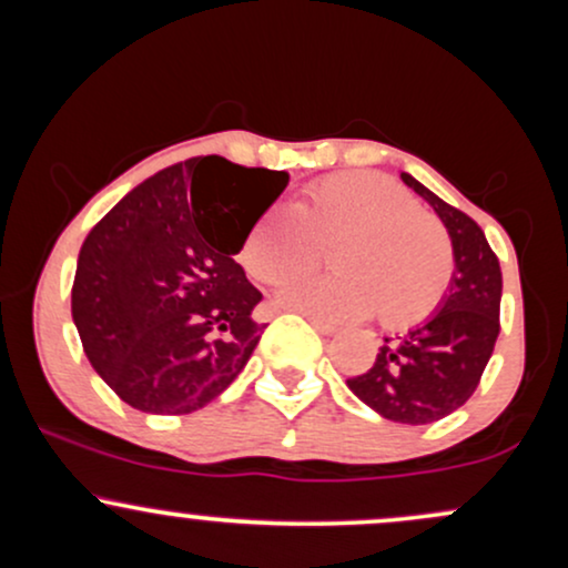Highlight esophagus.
Returning <instances> with one entry per match:
<instances>
[{"mask_svg": "<svg viewBox=\"0 0 568 568\" xmlns=\"http://www.w3.org/2000/svg\"><path fill=\"white\" fill-rule=\"evenodd\" d=\"M306 321H310L312 325H315V328L321 331L323 336H334V334H336V325L325 323V321H321V317H315V315H306Z\"/></svg>", "mask_w": 568, "mask_h": 568, "instance_id": "34e87169", "label": "esophagus"}]
</instances>
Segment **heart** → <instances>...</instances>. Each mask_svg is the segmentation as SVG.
<instances>
[{
  "label": "heart",
  "instance_id": "obj_1",
  "mask_svg": "<svg viewBox=\"0 0 568 568\" xmlns=\"http://www.w3.org/2000/svg\"><path fill=\"white\" fill-rule=\"evenodd\" d=\"M338 272L283 291V302L331 321L374 315L384 328L422 325L438 310L454 275L446 226L414 205L382 173L347 171L306 186L296 205L277 202L253 221L240 262L264 285H285L317 264L331 243Z\"/></svg>",
  "mask_w": 568,
  "mask_h": 568
}]
</instances>
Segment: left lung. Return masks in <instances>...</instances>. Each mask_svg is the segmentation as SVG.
Masks as SVG:
<instances>
[{"instance_id": "left-lung-1", "label": "left lung", "mask_w": 568, "mask_h": 568, "mask_svg": "<svg viewBox=\"0 0 568 568\" xmlns=\"http://www.w3.org/2000/svg\"><path fill=\"white\" fill-rule=\"evenodd\" d=\"M400 179L425 197L454 245V277L443 306L408 334L384 338L366 374L347 387L384 419L429 425L465 406L480 384L499 336L501 270L484 230L419 181Z\"/></svg>"}]
</instances>
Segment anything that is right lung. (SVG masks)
<instances>
[{"instance_id": "right-lung-1", "label": "right lung", "mask_w": 568, "mask_h": 568, "mask_svg": "<svg viewBox=\"0 0 568 568\" xmlns=\"http://www.w3.org/2000/svg\"><path fill=\"white\" fill-rule=\"evenodd\" d=\"M291 175L207 154L154 173L84 240L71 315L103 382L146 414H192L251 361L262 293L234 256Z\"/></svg>"}]
</instances>
